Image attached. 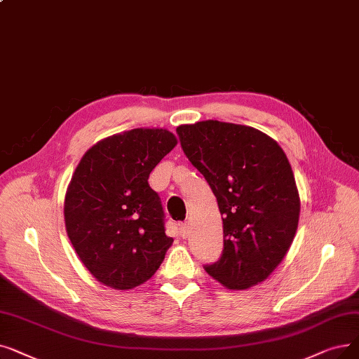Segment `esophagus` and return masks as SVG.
Segmentation results:
<instances>
[{"instance_id": "esophagus-1", "label": "esophagus", "mask_w": 359, "mask_h": 359, "mask_svg": "<svg viewBox=\"0 0 359 359\" xmlns=\"http://www.w3.org/2000/svg\"><path fill=\"white\" fill-rule=\"evenodd\" d=\"M179 233H180V236L183 238V239H186L189 236V233H191V229H189V226L186 224V223H182L180 226H179Z\"/></svg>"}]
</instances>
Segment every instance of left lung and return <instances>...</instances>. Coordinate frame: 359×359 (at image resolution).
Returning <instances> with one entry per match:
<instances>
[{
    "label": "left lung",
    "instance_id": "obj_1",
    "mask_svg": "<svg viewBox=\"0 0 359 359\" xmlns=\"http://www.w3.org/2000/svg\"><path fill=\"white\" fill-rule=\"evenodd\" d=\"M176 132L223 218V254L205 271L231 290L264 282L287 254L299 222L286 154L269 135L243 124L205 120Z\"/></svg>",
    "mask_w": 359,
    "mask_h": 359
}]
</instances>
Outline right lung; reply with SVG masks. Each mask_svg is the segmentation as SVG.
<instances>
[{
	"mask_svg": "<svg viewBox=\"0 0 359 359\" xmlns=\"http://www.w3.org/2000/svg\"><path fill=\"white\" fill-rule=\"evenodd\" d=\"M176 145L167 129L139 128L102 139L77 164L65 198L66 231L100 283L128 290L160 269L173 238L148 177Z\"/></svg>",
	"mask_w": 359,
	"mask_h": 359,
	"instance_id": "obj_1",
	"label": "right lung"
}]
</instances>
